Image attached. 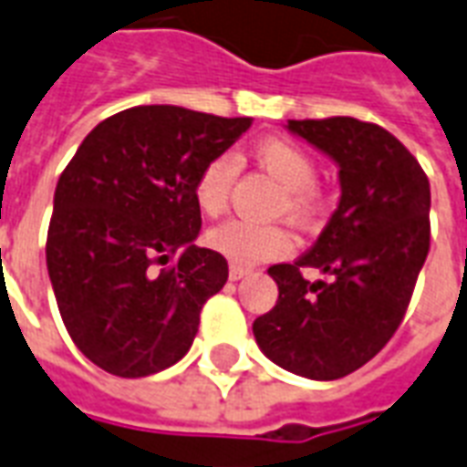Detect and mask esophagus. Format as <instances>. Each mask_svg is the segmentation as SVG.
<instances>
[{"label":"esophagus","instance_id":"1","mask_svg":"<svg viewBox=\"0 0 467 467\" xmlns=\"http://www.w3.org/2000/svg\"><path fill=\"white\" fill-rule=\"evenodd\" d=\"M248 273H251V268H244V265H231V268H229L231 280H241V278H246Z\"/></svg>","mask_w":467,"mask_h":467}]
</instances>
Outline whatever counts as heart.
Listing matches in <instances>:
<instances>
[{
    "label": "heart",
    "instance_id": "b5f03b06",
    "mask_svg": "<svg viewBox=\"0 0 467 467\" xmlns=\"http://www.w3.org/2000/svg\"><path fill=\"white\" fill-rule=\"evenodd\" d=\"M258 164L271 171L285 187V199L280 209L296 221H310L322 206V192L315 184L317 167L313 157L296 142L268 138L254 147ZM236 177V162L231 154H219L202 167L194 180V202L206 216H219L229 202L231 184ZM206 244L229 258L234 265H255L263 261H275L290 254L293 236L283 226H261L251 221L231 219L213 226L206 234Z\"/></svg>",
    "mask_w": 467,
    "mask_h": 467
}]
</instances>
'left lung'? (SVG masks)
I'll use <instances>...</instances> for the list:
<instances>
[{"label": "left lung", "mask_w": 467, "mask_h": 467, "mask_svg": "<svg viewBox=\"0 0 467 467\" xmlns=\"http://www.w3.org/2000/svg\"><path fill=\"white\" fill-rule=\"evenodd\" d=\"M339 164L342 196L315 246L271 265L278 303L254 322L263 354L307 379H342L394 337L431 248V184L389 130L357 118L287 120ZM305 267L327 272L310 284Z\"/></svg>", "instance_id": "left-lung-1"}]
</instances>
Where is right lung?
<instances>
[{"label":"right lung","instance_id":"obj_1","mask_svg":"<svg viewBox=\"0 0 467 467\" xmlns=\"http://www.w3.org/2000/svg\"><path fill=\"white\" fill-rule=\"evenodd\" d=\"M251 128L180 105H138L90 130L66 164L47 236L48 278L90 362L138 379L177 364L229 263L194 246V180Z\"/></svg>","mask_w":467,"mask_h":467}]
</instances>
